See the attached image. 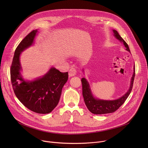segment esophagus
I'll use <instances>...</instances> for the list:
<instances>
[{
	"label": "esophagus",
	"instance_id": "esophagus-1",
	"mask_svg": "<svg viewBox=\"0 0 148 148\" xmlns=\"http://www.w3.org/2000/svg\"><path fill=\"white\" fill-rule=\"evenodd\" d=\"M77 74V70L75 68H71L70 70H69V75L70 77H73L74 76Z\"/></svg>",
	"mask_w": 148,
	"mask_h": 148
}]
</instances>
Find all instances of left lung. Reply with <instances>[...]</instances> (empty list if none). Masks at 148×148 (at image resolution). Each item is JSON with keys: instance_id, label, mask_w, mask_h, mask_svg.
I'll return each mask as SVG.
<instances>
[{"instance_id": "1", "label": "left lung", "mask_w": 148, "mask_h": 148, "mask_svg": "<svg viewBox=\"0 0 148 148\" xmlns=\"http://www.w3.org/2000/svg\"><path fill=\"white\" fill-rule=\"evenodd\" d=\"M114 36L120 41L122 42L125 47L126 48V50L130 52V50L128 44L126 43L125 41L119 36L117 31L114 30ZM135 66L134 68V74L132 77L131 86L128 90L123 96L120 98L113 101H103L95 99L92 95L91 90L90 88L89 84L86 78H82L81 79V83L82 86V95L84 100L88 108V110L92 114H105L113 113L116 111L121 105L125 102L126 99H127L130 95L133 87L134 81L135 76Z\"/></svg>"}]
</instances>
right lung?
Wrapping results in <instances>:
<instances>
[{"label": "right lung", "instance_id": "right-lung-1", "mask_svg": "<svg viewBox=\"0 0 148 148\" xmlns=\"http://www.w3.org/2000/svg\"><path fill=\"white\" fill-rule=\"evenodd\" d=\"M37 32V30L32 31L17 47L10 67V78L18 99L29 110L45 114L51 112L58 103L69 74L51 68L45 76L33 81H25L22 78L20 73V54L33 44Z\"/></svg>", "mask_w": 148, "mask_h": 148}]
</instances>
